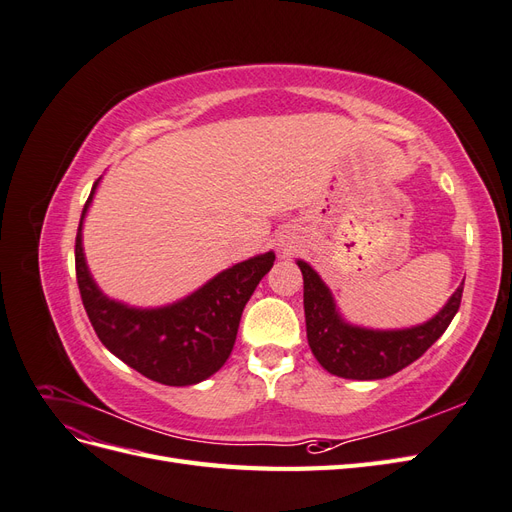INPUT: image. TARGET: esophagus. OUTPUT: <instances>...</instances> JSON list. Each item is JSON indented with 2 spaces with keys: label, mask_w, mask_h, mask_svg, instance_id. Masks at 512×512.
<instances>
[{
  "label": "esophagus",
  "mask_w": 512,
  "mask_h": 512,
  "mask_svg": "<svg viewBox=\"0 0 512 512\" xmlns=\"http://www.w3.org/2000/svg\"><path fill=\"white\" fill-rule=\"evenodd\" d=\"M280 254H282L284 258H288V256L292 254V245L286 243V241H282V243H280Z\"/></svg>",
  "instance_id": "1"
}]
</instances>
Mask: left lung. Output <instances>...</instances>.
I'll return each mask as SVG.
<instances>
[{
    "mask_svg": "<svg viewBox=\"0 0 512 512\" xmlns=\"http://www.w3.org/2000/svg\"><path fill=\"white\" fill-rule=\"evenodd\" d=\"M297 265L303 273L309 348L329 374L346 380H382L414 363L438 342L461 303L463 282L429 320L404 329H369L346 320L331 288L309 262L299 258Z\"/></svg>",
    "mask_w": 512,
    "mask_h": 512,
    "instance_id": "1",
    "label": "left lung"
}]
</instances>
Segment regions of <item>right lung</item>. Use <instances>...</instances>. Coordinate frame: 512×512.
I'll use <instances>...</instances> for the list:
<instances>
[{"label": "right lung", "mask_w": 512, "mask_h": 512, "mask_svg": "<svg viewBox=\"0 0 512 512\" xmlns=\"http://www.w3.org/2000/svg\"><path fill=\"white\" fill-rule=\"evenodd\" d=\"M102 177L94 183L76 232V280L85 312L100 342L138 374L166 386H192L211 378L235 346L243 307L265 277L275 254L237 262L183 299L158 307H136L111 299L89 271L83 226Z\"/></svg>", "instance_id": "add662e5"}]
</instances>
